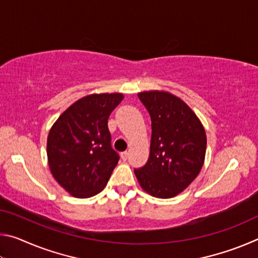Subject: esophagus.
<instances>
[{
    "label": "esophagus",
    "instance_id": "esophagus-1",
    "mask_svg": "<svg viewBox=\"0 0 258 258\" xmlns=\"http://www.w3.org/2000/svg\"><path fill=\"white\" fill-rule=\"evenodd\" d=\"M120 157H121V159H123V160H126V159L128 158V152H127V151L121 152V154H120Z\"/></svg>",
    "mask_w": 258,
    "mask_h": 258
}]
</instances>
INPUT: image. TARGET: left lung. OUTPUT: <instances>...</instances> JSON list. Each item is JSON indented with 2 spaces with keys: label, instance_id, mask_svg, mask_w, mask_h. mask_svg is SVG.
Returning a JSON list of instances; mask_svg holds the SVG:
<instances>
[{
  "label": "left lung",
  "instance_id": "obj_1",
  "mask_svg": "<svg viewBox=\"0 0 258 258\" xmlns=\"http://www.w3.org/2000/svg\"><path fill=\"white\" fill-rule=\"evenodd\" d=\"M151 118L150 155L135 168L140 185L157 198H172L198 176L206 154V133L180 98L149 91L138 94Z\"/></svg>",
  "mask_w": 258,
  "mask_h": 258
}]
</instances>
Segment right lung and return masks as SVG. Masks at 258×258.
Here are the masks:
<instances>
[{
    "instance_id": "1",
    "label": "right lung",
    "mask_w": 258,
    "mask_h": 258,
    "mask_svg": "<svg viewBox=\"0 0 258 258\" xmlns=\"http://www.w3.org/2000/svg\"><path fill=\"white\" fill-rule=\"evenodd\" d=\"M123 98L120 93L87 95L50 130L46 148L51 173L74 197L89 198L102 191L118 163L108 118Z\"/></svg>"
}]
</instances>
